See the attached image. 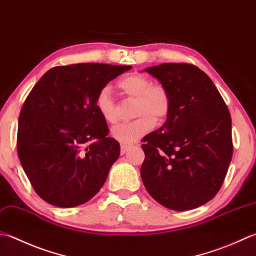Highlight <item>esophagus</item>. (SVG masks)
I'll use <instances>...</instances> for the list:
<instances>
[{
  "instance_id": "obj_1",
  "label": "esophagus",
  "mask_w": 256,
  "mask_h": 256,
  "mask_svg": "<svg viewBox=\"0 0 256 256\" xmlns=\"http://www.w3.org/2000/svg\"><path fill=\"white\" fill-rule=\"evenodd\" d=\"M128 148H130V146H128V145H121V154L123 155V154L126 153Z\"/></svg>"
}]
</instances>
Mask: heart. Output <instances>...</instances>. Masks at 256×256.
<instances>
[{
	"label": "heart",
	"mask_w": 256,
	"mask_h": 256,
	"mask_svg": "<svg viewBox=\"0 0 256 256\" xmlns=\"http://www.w3.org/2000/svg\"><path fill=\"white\" fill-rule=\"evenodd\" d=\"M118 86L124 94L135 98L133 116L138 118L132 122L116 125L111 133L120 143L130 145L151 131L155 122H163L168 118L171 110V98L164 86L152 85L151 80L138 73L123 78L118 82ZM95 108L105 122L111 124L118 122V108L108 86L100 90L95 98Z\"/></svg>",
	"instance_id": "heart-1"
}]
</instances>
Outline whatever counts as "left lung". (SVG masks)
Listing matches in <instances>:
<instances>
[{
    "label": "left lung",
    "mask_w": 256,
    "mask_h": 256,
    "mask_svg": "<svg viewBox=\"0 0 256 256\" xmlns=\"http://www.w3.org/2000/svg\"><path fill=\"white\" fill-rule=\"evenodd\" d=\"M144 72L171 98L166 121L144 138V186L174 211L201 206L220 191L231 163L230 111L212 80L192 64L163 63Z\"/></svg>",
    "instance_id": "left-lung-1"
}]
</instances>
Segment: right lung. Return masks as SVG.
<instances>
[{
	"instance_id": "obj_1",
	"label": "right lung",
	"mask_w": 256,
	"mask_h": 256,
	"mask_svg": "<svg viewBox=\"0 0 256 256\" xmlns=\"http://www.w3.org/2000/svg\"><path fill=\"white\" fill-rule=\"evenodd\" d=\"M130 65L56 66L34 85L18 118V155L35 192L58 208L91 200L120 156L95 108L100 90Z\"/></svg>"
}]
</instances>
